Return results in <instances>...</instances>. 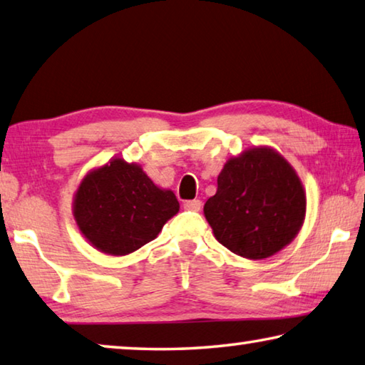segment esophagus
Here are the masks:
<instances>
[{
    "label": "esophagus",
    "mask_w": 365,
    "mask_h": 365,
    "mask_svg": "<svg viewBox=\"0 0 365 365\" xmlns=\"http://www.w3.org/2000/svg\"><path fill=\"white\" fill-rule=\"evenodd\" d=\"M183 207L187 210H195V212H200L202 207V202L200 200H191V201H185Z\"/></svg>",
    "instance_id": "esophagus-1"
}]
</instances>
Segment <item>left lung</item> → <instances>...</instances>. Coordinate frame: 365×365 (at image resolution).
<instances>
[{"instance_id":"8db88e82","label":"left lung","mask_w":365,"mask_h":365,"mask_svg":"<svg viewBox=\"0 0 365 365\" xmlns=\"http://www.w3.org/2000/svg\"><path fill=\"white\" fill-rule=\"evenodd\" d=\"M307 214V195L292 165L269 147L231 158L204 204L215 240L250 260L274 255L294 241Z\"/></svg>"}]
</instances>
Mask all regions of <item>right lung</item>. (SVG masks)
<instances>
[{"label":"right lung","mask_w":365,"mask_h":365,"mask_svg":"<svg viewBox=\"0 0 365 365\" xmlns=\"http://www.w3.org/2000/svg\"><path fill=\"white\" fill-rule=\"evenodd\" d=\"M180 204L135 163L121 158L91 170L73 200L79 231L97 250L128 255L153 241Z\"/></svg>","instance_id":"add662e5"}]
</instances>
